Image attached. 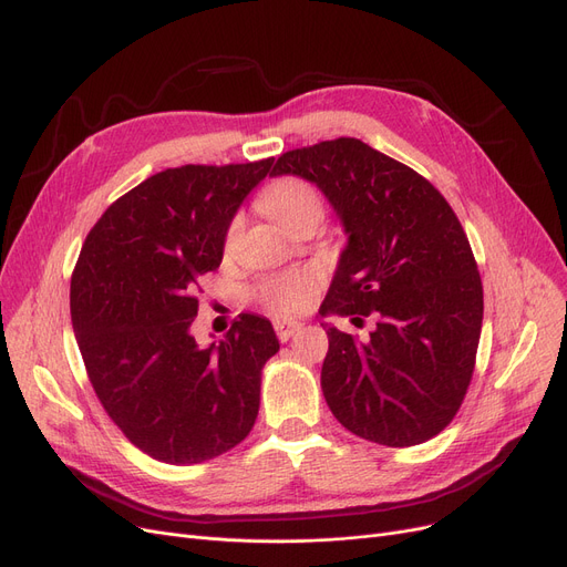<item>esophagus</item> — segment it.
<instances>
[{"instance_id": "34e87169", "label": "esophagus", "mask_w": 567, "mask_h": 567, "mask_svg": "<svg viewBox=\"0 0 567 567\" xmlns=\"http://www.w3.org/2000/svg\"><path fill=\"white\" fill-rule=\"evenodd\" d=\"M274 326H276V333H278L280 342H287L293 333L301 331V323L291 321V319H278Z\"/></svg>"}]
</instances>
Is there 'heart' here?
<instances>
[{"mask_svg": "<svg viewBox=\"0 0 567 567\" xmlns=\"http://www.w3.org/2000/svg\"><path fill=\"white\" fill-rule=\"evenodd\" d=\"M261 208L280 223L285 229L293 231L308 220L323 218V199L319 190L299 176H285L274 182L261 195ZM241 216H236L225 234V246L231 248L238 231H241ZM319 289V276L312 271L285 274L264 285V301L276 312H301L306 310Z\"/></svg>", "mask_w": 567, "mask_h": 567, "instance_id": "obj_1", "label": "heart"}]
</instances>
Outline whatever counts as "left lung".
I'll return each instance as SVG.
<instances>
[{
	"mask_svg": "<svg viewBox=\"0 0 567 567\" xmlns=\"http://www.w3.org/2000/svg\"><path fill=\"white\" fill-rule=\"evenodd\" d=\"M282 174L315 184L347 234L319 315L379 317L365 342L321 323L326 404L342 427L391 449L436 436L466 395L483 329L481 274L451 204L355 137L293 148L274 167Z\"/></svg>",
	"mask_w": 567,
	"mask_h": 567,
	"instance_id": "obj_1",
	"label": "left lung"
}]
</instances>
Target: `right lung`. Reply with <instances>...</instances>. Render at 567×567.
<instances>
[{"label":"right lung","mask_w":567,"mask_h":567,"mask_svg":"<svg viewBox=\"0 0 567 567\" xmlns=\"http://www.w3.org/2000/svg\"><path fill=\"white\" fill-rule=\"evenodd\" d=\"M274 158L184 165L118 197L89 231L71 278V321L94 391L114 425L165 464H202L241 443L257 419L261 370L280 342L241 315L199 347L197 280L223 261L238 206Z\"/></svg>","instance_id":"obj_1"}]
</instances>
